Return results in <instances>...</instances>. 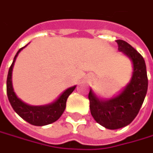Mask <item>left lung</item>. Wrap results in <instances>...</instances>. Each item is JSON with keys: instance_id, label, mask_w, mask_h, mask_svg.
I'll return each mask as SVG.
<instances>
[{"instance_id": "1", "label": "left lung", "mask_w": 153, "mask_h": 153, "mask_svg": "<svg viewBox=\"0 0 153 153\" xmlns=\"http://www.w3.org/2000/svg\"><path fill=\"white\" fill-rule=\"evenodd\" d=\"M119 50L132 62V76L121 93L109 100L99 99L90 89V111L95 121L115 130L126 126L138 115L147 93L148 79L145 59L130 44L117 40Z\"/></svg>"}]
</instances>
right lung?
<instances>
[{"label":"right lung","instance_id":"1","mask_svg":"<svg viewBox=\"0 0 153 153\" xmlns=\"http://www.w3.org/2000/svg\"><path fill=\"white\" fill-rule=\"evenodd\" d=\"M27 46V45L22 48L17 52V53L14 56L13 63L11 67L9 68L7 79V94L14 112L20 117H22L24 120L28 122L31 125L42 126H46V125H49L51 123H53L59 119V117L65 111L68 96L74 92L76 85L68 88L59 96L57 100H55L53 102L48 104V105H30L28 104L23 102L22 100H20L16 96L15 93L14 92V88L12 85V71H13L16 57L18 56L19 53Z\"/></svg>","mask_w":153,"mask_h":153}]
</instances>
